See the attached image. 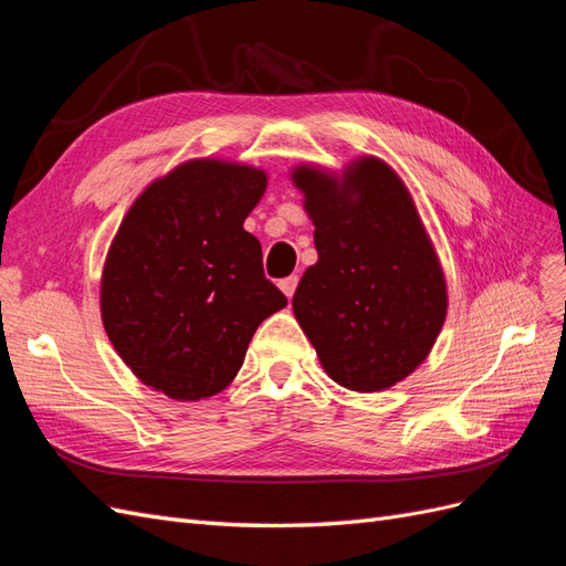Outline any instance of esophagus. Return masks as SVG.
Listing matches in <instances>:
<instances>
[{
  "instance_id": "1",
  "label": "esophagus",
  "mask_w": 566,
  "mask_h": 566,
  "mask_svg": "<svg viewBox=\"0 0 566 566\" xmlns=\"http://www.w3.org/2000/svg\"><path fill=\"white\" fill-rule=\"evenodd\" d=\"M297 276H287V279H283L281 283H279V287L283 290V295L290 300V297H293L295 295V287H297Z\"/></svg>"
}]
</instances>
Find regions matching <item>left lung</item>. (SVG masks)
Segmentation results:
<instances>
[{
  "instance_id": "left-lung-1",
  "label": "left lung",
  "mask_w": 566,
  "mask_h": 566,
  "mask_svg": "<svg viewBox=\"0 0 566 566\" xmlns=\"http://www.w3.org/2000/svg\"><path fill=\"white\" fill-rule=\"evenodd\" d=\"M290 179L318 252L293 295L300 328L331 380L385 391L430 356L449 312L447 276L416 200L375 156L339 172L302 163Z\"/></svg>"
}]
</instances>
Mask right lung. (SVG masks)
<instances>
[{
    "label": "right lung",
    "instance_id": "add662e5",
    "mask_svg": "<svg viewBox=\"0 0 566 566\" xmlns=\"http://www.w3.org/2000/svg\"><path fill=\"white\" fill-rule=\"evenodd\" d=\"M266 181L262 167L193 158L127 210L101 271V321L153 391L200 401L227 389L254 331L287 304L243 229Z\"/></svg>",
    "mask_w": 566,
    "mask_h": 566
}]
</instances>
